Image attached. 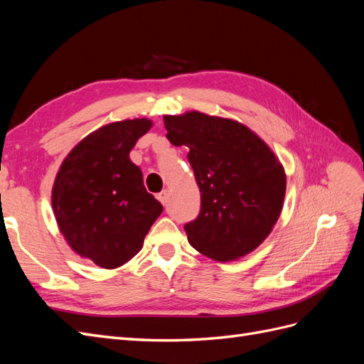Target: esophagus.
Segmentation results:
<instances>
[{"mask_svg":"<svg viewBox=\"0 0 364 364\" xmlns=\"http://www.w3.org/2000/svg\"><path fill=\"white\" fill-rule=\"evenodd\" d=\"M156 197H158V200H159L162 205H165V203H167V200H168V193H167V191H162V193H159Z\"/></svg>","mask_w":364,"mask_h":364,"instance_id":"esophagus-1","label":"esophagus"}]
</instances>
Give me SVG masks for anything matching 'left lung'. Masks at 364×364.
Wrapping results in <instances>:
<instances>
[{
    "mask_svg": "<svg viewBox=\"0 0 364 364\" xmlns=\"http://www.w3.org/2000/svg\"><path fill=\"white\" fill-rule=\"evenodd\" d=\"M164 124L173 146L190 149L200 190L199 217L185 225L190 245L220 262L255 250L282 211L287 179L277 155L235 119L191 111Z\"/></svg>",
    "mask_w": 364,
    "mask_h": 364,
    "instance_id": "8db88e82",
    "label": "left lung"
}]
</instances>
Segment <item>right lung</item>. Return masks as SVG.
Listing matches in <instances>:
<instances>
[{
    "label": "right lung",
    "instance_id": "1",
    "mask_svg": "<svg viewBox=\"0 0 364 364\" xmlns=\"http://www.w3.org/2000/svg\"><path fill=\"white\" fill-rule=\"evenodd\" d=\"M151 124L134 118L94 130L68 153L54 179L51 205L60 234L75 253L103 269L134 258L162 213L129 158Z\"/></svg>",
    "mask_w": 364,
    "mask_h": 364
}]
</instances>
